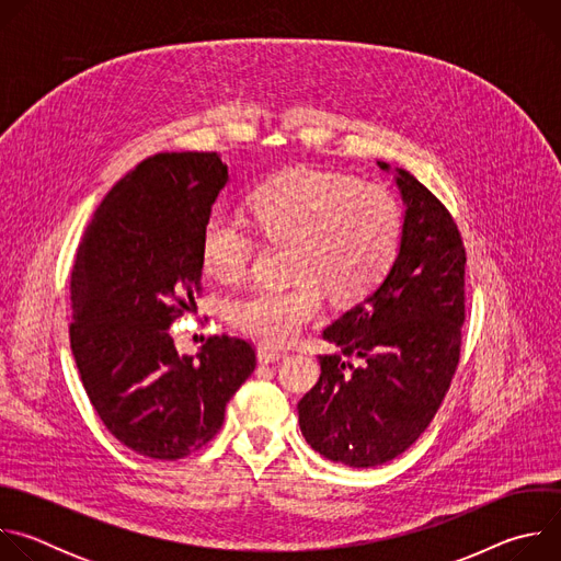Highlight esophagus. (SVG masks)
Wrapping results in <instances>:
<instances>
[{"mask_svg": "<svg viewBox=\"0 0 561 561\" xmlns=\"http://www.w3.org/2000/svg\"><path fill=\"white\" fill-rule=\"evenodd\" d=\"M282 357H286L284 351H275V348H268V346H260V348H257V359H260V364H273V362H277V359H282Z\"/></svg>", "mask_w": 561, "mask_h": 561, "instance_id": "obj_1", "label": "esophagus"}]
</instances>
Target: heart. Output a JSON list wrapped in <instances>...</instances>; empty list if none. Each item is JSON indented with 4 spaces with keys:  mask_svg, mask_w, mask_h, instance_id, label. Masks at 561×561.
Here are the masks:
<instances>
[{
    "mask_svg": "<svg viewBox=\"0 0 561 561\" xmlns=\"http://www.w3.org/2000/svg\"><path fill=\"white\" fill-rule=\"evenodd\" d=\"M255 228L268 242L288 244V286L257 288L230 304V322L268 346L295 342L324 310L327 293L340 304L364 299L388 273L404 232L402 202L379 184L314 169H295L251 195ZM253 226L213 208L202 226L204 271L242 282L253 264Z\"/></svg>",
    "mask_w": 561,
    "mask_h": 561,
    "instance_id": "obj_1",
    "label": "heart"
}]
</instances>
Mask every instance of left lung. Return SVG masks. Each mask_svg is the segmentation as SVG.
<instances>
[{"label": "left lung", "mask_w": 561, "mask_h": 561, "mask_svg": "<svg viewBox=\"0 0 561 561\" xmlns=\"http://www.w3.org/2000/svg\"><path fill=\"white\" fill-rule=\"evenodd\" d=\"M392 173L407 204L399 253L383 282L324 331L340 353L319 355L322 375L297 404L306 442L353 468L394 459L428 428L457 370L466 317V249L453 215L409 171Z\"/></svg>", "instance_id": "left-lung-1"}]
</instances>
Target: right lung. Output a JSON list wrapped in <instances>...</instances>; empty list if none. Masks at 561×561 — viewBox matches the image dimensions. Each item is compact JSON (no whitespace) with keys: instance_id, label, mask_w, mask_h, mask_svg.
I'll return each mask as SVG.
<instances>
[{"instance_id":"1","label":"right lung","mask_w":561,"mask_h":561,"mask_svg":"<svg viewBox=\"0 0 561 561\" xmlns=\"http://www.w3.org/2000/svg\"><path fill=\"white\" fill-rule=\"evenodd\" d=\"M226 182L217 152H157L111 188L77 249L79 377L104 426L150 459L206 446L257 364L247 340L213 335L193 357L169 333L202 293V226Z\"/></svg>"}]
</instances>
